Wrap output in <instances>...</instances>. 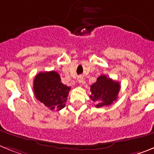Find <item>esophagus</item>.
I'll return each instance as SVG.
<instances>
[{
  "mask_svg": "<svg viewBox=\"0 0 154 154\" xmlns=\"http://www.w3.org/2000/svg\"><path fill=\"white\" fill-rule=\"evenodd\" d=\"M78 82H79V83H80V84L83 83L84 82L83 78H82V77H81V76H79V77L78 78Z\"/></svg>",
  "mask_w": 154,
  "mask_h": 154,
  "instance_id": "esophagus-1",
  "label": "esophagus"
}]
</instances>
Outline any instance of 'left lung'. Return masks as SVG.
Returning a JSON list of instances; mask_svg holds the SVG:
<instances>
[{
	"label": "left lung",
	"instance_id": "left-lung-1",
	"mask_svg": "<svg viewBox=\"0 0 154 154\" xmlns=\"http://www.w3.org/2000/svg\"><path fill=\"white\" fill-rule=\"evenodd\" d=\"M119 90V82L102 75L98 77L96 82L91 85L90 98L96 103L97 108L105 106H107L117 99Z\"/></svg>",
	"mask_w": 154,
	"mask_h": 154
}]
</instances>
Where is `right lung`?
<instances>
[{"mask_svg": "<svg viewBox=\"0 0 154 154\" xmlns=\"http://www.w3.org/2000/svg\"><path fill=\"white\" fill-rule=\"evenodd\" d=\"M70 87L64 85L55 71L39 72L34 80L36 99L51 110H61L65 106Z\"/></svg>", "mask_w": 154, "mask_h": 154, "instance_id": "right-lung-1", "label": "right lung"}]
</instances>
